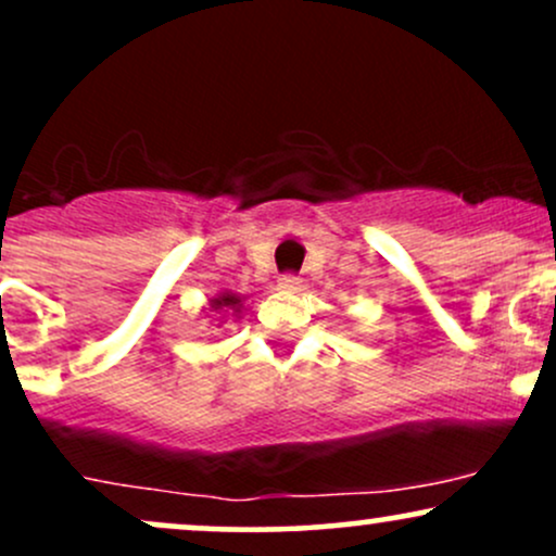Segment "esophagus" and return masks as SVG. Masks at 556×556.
Returning <instances> with one entry per match:
<instances>
[{"instance_id":"1","label":"esophagus","mask_w":556,"mask_h":556,"mask_svg":"<svg viewBox=\"0 0 556 556\" xmlns=\"http://www.w3.org/2000/svg\"><path fill=\"white\" fill-rule=\"evenodd\" d=\"M279 285L292 287V290H295V287H300V277H298V274H292V271H285L282 277H279Z\"/></svg>"}]
</instances>
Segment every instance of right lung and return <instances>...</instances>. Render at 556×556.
Masks as SVG:
<instances>
[{
	"mask_svg": "<svg viewBox=\"0 0 556 556\" xmlns=\"http://www.w3.org/2000/svg\"><path fill=\"white\" fill-rule=\"evenodd\" d=\"M214 308H232V311H240V298L235 295H222L214 300Z\"/></svg>",
	"mask_w": 556,
	"mask_h": 556,
	"instance_id": "obj_1",
	"label": "right lung"
}]
</instances>
